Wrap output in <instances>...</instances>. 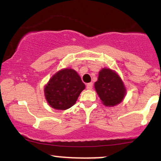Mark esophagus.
Wrapping results in <instances>:
<instances>
[{
	"instance_id": "esophagus-1",
	"label": "esophagus",
	"mask_w": 161,
	"mask_h": 161,
	"mask_svg": "<svg viewBox=\"0 0 161 161\" xmlns=\"http://www.w3.org/2000/svg\"><path fill=\"white\" fill-rule=\"evenodd\" d=\"M92 83H89V84H86V88L88 90H92Z\"/></svg>"
}]
</instances>
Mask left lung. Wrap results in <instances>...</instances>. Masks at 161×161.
Listing matches in <instances>:
<instances>
[{
  "mask_svg": "<svg viewBox=\"0 0 161 161\" xmlns=\"http://www.w3.org/2000/svg\"><path fill=\"white\" fill-rule=\"evenodd\" d=\"M94 86L102 104L107 107L120 104L126 95V88L119 75L110 69L104 68L99 71Z\"/></svg>",
  "mask_w": 161,
  "mask_h": 161,
  "instance_id": "obj_1",
  "label": "left lung"
}]
</instances>
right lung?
Instances as JSON below:
<instances>
[{"mask_svg":"<svg viewBox=\"0 0 161 161\" xmlns=\"http://www.w3.org/2000/svg\"><path fill=\"white\" fill-rule=\"evenodd\" d=\"M85 89L77 71L63 69L55 73L44 87L45 97L51 108L65 110L76 103L80 92Z\"/></svg>","mask_w":161,"mask_h":161,"instance_id":"1","label":"right lung"}]
</instances>
